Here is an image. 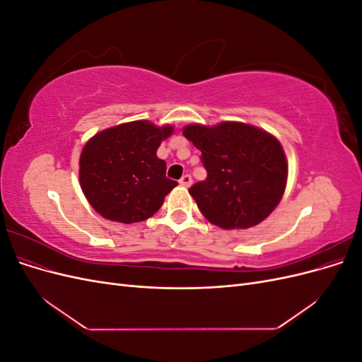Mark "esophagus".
<instances>
[{"label": "esophagus", "instance_id": "34e87169", "mask_svg": "<svg viewBox=\"0 0 362 362\" xmlns=\"http://www.w3.org/2000/svg\"><path fill=\"white\" fill-rule=\"evenodd\" d=\"M180 184L182 185V187H190V185H192V177H190V175H184V177L180 180Z\"/></svg>", "mask_w": 362, "mask_h": 362}]
</instances>
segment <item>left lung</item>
Listing matches in <instances>:
<instances>
[{
    "mask_svg": "<svg viewBox=\"0 0 362 362\" xmlns=\"http://www.w3.org/2000/svg\"><path fill=\"white\" fill-rule=\"evenodd\" d=\"M182 134L202 154L206 178L189 193L208 222L222 229H247L278 206L288 163L275 136L234 120L213 127L190 124Z\"/></svg>",
    "mask_w": 362,
    "mask_h": 362,
    "instance_id": "8db88e82",
    "label": "left lung"
}]
</instances>
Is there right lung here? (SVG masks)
Masks as SVG:
<instances>
[{"instance_id":"right-lung-1","label":"right lung","mask_w":362,"mask_h":362,"mask_svg":"<svg viewBox=\"0 0 362 362\" xmlns=\"http://www.w3.org/2000/svg\"><path fill=\"white\" fill-rule=\"evenodd\" d=\"M172 125L133 120L105 128L86 141L80 156V185L93 210L108 221L137 223L154 216L178 182L166 178L157 157Z\"/></svg>"}]
</instances>
